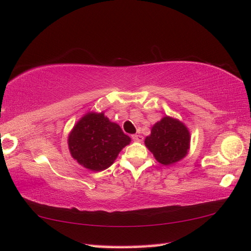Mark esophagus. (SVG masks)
<instances>
[{
  "label": "esophagus",
  "instance_id": "1",
  "mask_svg": "<svg viewBox=\"0 0 251 251\" xmlns=\"http://www.w3.org/2000/svg\"><path fill=\"white\" fill-rule=\"evenodd\" d=\"M131 139L133 140V141H142L143 137L140 136V135H137V133H135V135H131Z\"/></svg>",
  "mask_w": 251,
  "mask_h": 251
}]
</instances>
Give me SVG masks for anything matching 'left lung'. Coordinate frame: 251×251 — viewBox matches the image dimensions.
Masks as SVG:
<instances>
[{"mask_svg":"<svg viewBox=\"0 0 251 251\" xmlns=\"http://www.w3.org/2000/svg\"><path fill=\"white\" fill-rule=\"evenodd\" d=\"M189 141L190 135L185 125L165 116L153 126L151 136L144 142L157 161L168 166L184 158L189 149Z\"/></svg>","mask_w":251,"mask_h":251,"instance_id":"8db88e82","label":"left lung"}]
</instances>
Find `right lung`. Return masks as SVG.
<instances>
[{
    "label": "right lung",
    "instance_id": "add662e5",
    "mask_svg": "<svg viewBox=\"0 0 251 251\" xmlns=\"http://www.w3.org/2000/svg\"><path fill=\"white\" fill-rule=\"evenodd\" d=\"M130 138L103 113H89L74 127L68 138L71 154L80 165L92 171L111 166Z\"/></svg>",
    "mask_w": 251,
    "mask_h": 251
}]
</instances>
